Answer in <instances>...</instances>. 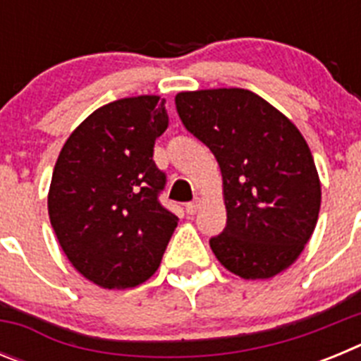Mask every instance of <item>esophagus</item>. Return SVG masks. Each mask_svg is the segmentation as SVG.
Wrapping results in <instances>:
<instances>
[{
	"label": "esophagus",
	"mask_w": 361,
	"mask_h": 361,
	"mask_svg": "<svg viewBox=\"0 0 361 361\" xmlns=\"http://www.w3.org/2000/svg\"><path fill=\"white\" fill-rule=\"evenodd\" d=\"M199 208H200L199 200H195V202H190V204H186V213L188 215H195V213L199 212Z\"/></svg>",
	"instance_id": "1"
}]
</instances>
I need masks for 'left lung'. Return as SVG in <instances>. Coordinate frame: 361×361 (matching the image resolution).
<instances>
[{"mask_svg": "<svg viewBox=\"0 0 361 361\" xmlns=\"http://www.w3.org/2000/svg\"><path fill=\"white\" fill-rule=\"evenodd\" d=\"M178 117L212 149L222 173L224 231L216 260L244 280L273 279L295 264L317 228L322 186L295 124L244 88L178 92Z\"/></svg>", "mask_w": 361, "mask_h": 361, "instance_id": "1", "label": "left lung"}]
</instances>
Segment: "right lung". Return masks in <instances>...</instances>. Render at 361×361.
I'll return each instance as SVG.
<instances>
[{"label":"right lung","mask_w":361,"mask_h":361,"mask_svg":"<svg viewBox=\"0 0 361 361\" xmlns=\"http://www.w3.org/2000/svg\"><path fill=\"white\" fill-rule=\"evenodd\" d=\"M168 123L159 95L124 97L86 117L59 152L50 224L70 264L99 288L146 282L177 228L157 199L166 177L153 162Z\"/></svg>","instance_id":"right-lung-1"}]
</instances>
